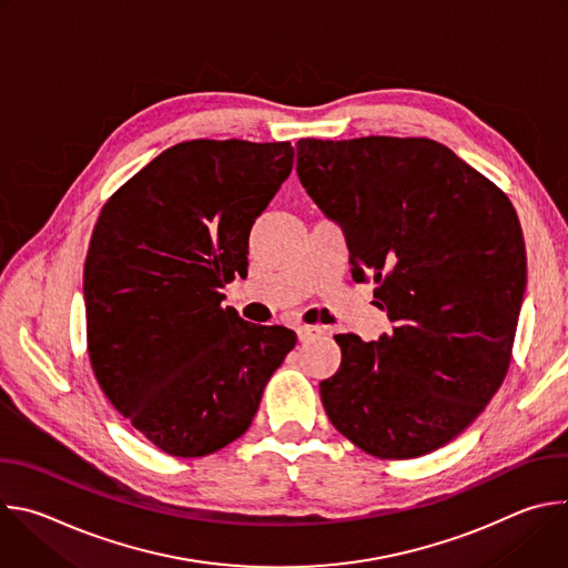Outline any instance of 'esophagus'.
I'll list each match as a JSON object with an SVG mask.
<instances>
[{
    "label": "esophagus",
    "mask_w": 568,
    "mask_h": 568,
    "mask_svg": "<svg viewBox=\"0 0 568 568\" xmlns=\"http://www.w3.org/2000/svg\"><path fill=\"white\" fill-rule=\"evenodd\" d=\"M321 333H323V328H318V326H298V328H296L298 342H310L312 337H316V335H321Z\"/></svg>",
    "instance_id": "34e87169"
}]
</instances>
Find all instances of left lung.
<instances>
[{
	"instance_id": "8db88e82",
	"label": "left lung",
	"mask_w": 568,
	"mask_h": 568,
	"mask_svg": "<svg viewBox=\"0 0 568 568\" xmlns=\"http://www.w3.org/2000/svg\"><path fill=\"white\" fill-rule=\"evenodd\" d=\"M296 173L346 237L355 281L377 283L393 333L337 335L323 409L377 458L425 456L456 438L501 386L526 292L517 213L432 139H301Z\"/></svg>"
}]
</instances>
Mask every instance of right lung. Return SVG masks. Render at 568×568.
I'll return each mask as SVG.
<instances>
[{
	"instance_id": "add662e5",
	"label": "right lung",
	"mask_w": 568,
	"mask_h": 568,
	"mask_svg": "<svg viewBox=\"0 0 568 568\" xmlns=\"http://www.w3.org/2000/svg\"><path fill=\"white\" fill-rule=\"evenodd\" d=\"M292 164L287 141H184L123 184L94 226L83 274L92 368L114 409L171 456L245 434L296 344L220 294L247 270L250 231Z\"/></svg>"
}]
</instances>
